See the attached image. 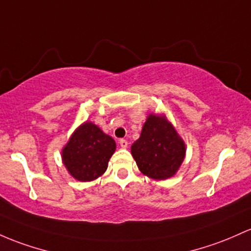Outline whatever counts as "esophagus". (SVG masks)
Wrapping results in <instances>:
<instances>
[{
	"mask_svg": "<svg viewBox=\"0 0 251 251\" xmlns=\"http://www.w3.org/2000/svg\"><path fill=\"white\" fill-rule=\"evenodd\" d=\"M119 145L121 148L126 149V148H127V145H128L127 140H126V139H119Z\"/></svg>",
	"mask_w": 251,
	"mask_h": 251,
	"instance_id": "34e87169",
	"label": "esophagus"
}]
</instances>
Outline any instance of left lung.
I'll use <instances>...</instances> for the list:
<instances>
[{"label": "left lung", "mask_w": 251, "mask_h": 251, "mask_svg": "<svg viewBox=\"0 0 251 251\" xmlns=\"http://www.w3.org/2000/svg\"><path fill=\"white\" fill-rule=\"evenodd\" d=\"M131 152L139 170L149 177L164 180L176 173L182 163L186 149L172 125L158 115H149L139 139Z\"/></svg>", "instance_id": "left-lung-1"}]
</instances>
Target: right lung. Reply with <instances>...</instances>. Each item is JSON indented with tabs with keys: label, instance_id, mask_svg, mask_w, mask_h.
<instances>
[{
	"label": "right lung",
	"instance_id": "obj_1",
	"mask_svg": "<svg viewBox=\"0 0 251 251\" xmlns=\"http://www.w3.org/2000/svg\"><path fill=\"white\" fill-rule=\"evenodd\" d=\"M115 150V142L98 126L84 123L63 149V163L78 181H92L102 175Z\"/></svg>",
	"mask_w": 251,
	"mask_h": 251
}]
</instances>
